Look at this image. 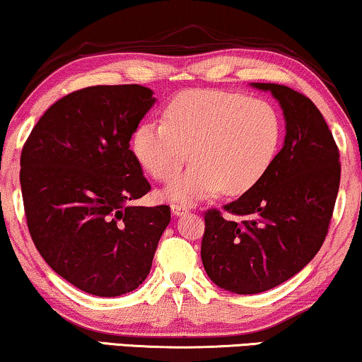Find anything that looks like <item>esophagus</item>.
Instances as JSON below:
<instances>
[{"label":"esophagus","instance_id":"34e87169","mask_svg":"<svg viewBox=\"0 0 362 362\" xmlns=\"http://www.w3.org/2000/svg\"><path fill=\"white\" fill-rule=\"evenodd\" d=\"M170 208H172V213H174L175 216H183L188 213V208L185 205H172Z\"/></svg>","mask_w":362,"mask_h":362}]
</instances>
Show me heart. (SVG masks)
<instances>
[{
  "mask_svg": "<svg viewBox=\"0 0 362 362\" xmlns=\"http://www.w3.org/2000/svg\"><path fill=\"white\" fill-rule=\"evenodd\" d=\"M164 121H144L132 152L147 174L167 182L188 157L193 165L164 190L167 200L195 203L241 195L271 170L281 149L284 121L271 101L223 90H190L170 100Z\"/></svg>",
  "mask_w": 362,
  "mask_h": 362,
  "instance_id": "obj_1",
  "label": "heart"
}]
</instances>
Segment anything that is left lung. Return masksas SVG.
<instances>
[{"instance_id":"1","label":"left lung","mask_w":362,"mask_h":362,"mask_svg":"<svg viewBox=\"0 0 362 362\" xmlns=\"http://www.w3.org/2000/svg\"><path fill=\"white\" fill-rule=\"evenodd\" d=\"M271 91L285 118V141L267 175L225 205L205 213L202 262L218 287L247 295L271 290L302 271L328 234L338 197L339 151L308 96L285 85Z\"/></svg>"}]
</instances>
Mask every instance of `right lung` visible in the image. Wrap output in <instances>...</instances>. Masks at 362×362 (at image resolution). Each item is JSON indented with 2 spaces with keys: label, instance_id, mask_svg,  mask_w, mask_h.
I'll list each match as a JSON object with an SVG mask.
<instances>
[{
  "label": "right lung",
  "instance_id": "add662e5",
  "mask_svg": "<svg viewBox=\"0 0 362 362\" xmlns=\"http://www.w3.org/2000/svg\"><path fill=\"white\" fill-rule=\"evenodd\" d=\"M156 103L141 85L72 91L40 116L21 152L24 211L44 261L75 287L118 297L144 282L170 208L132 206L151 190L129 149Z\"/></svg>",
  "mask_w": 362,
  "mask_h": 362
}]
</instances>
